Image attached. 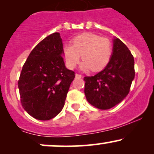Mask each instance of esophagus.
<instances>
[{
	"instance_id": "obj_1",
	"label": "esophagus",
	"mask_w": 154,
	"mask_h": 154,
	"mask_svg": "<svg viewBox=\"0 0 154 154\" xmlns=\"http://www.w3.org/2000/svg\"><path fill=\"white\" fill-rule=\"evenodd\" d=\"M75 77H76V78H81L82 76L81 75H79V74H75Z\"/></svg>"
}]
</instances>
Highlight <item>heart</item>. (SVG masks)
<instances>
[{
  "label": "heart",
  "instance_id": "heart-1",
  "mask_svg": "<svg viewBox=\"0 0 154 154\" xmlns=\"http://www.w3.org/2000/svg\"><path fill=\"white\" fill-rule=\"evenodd\" d=\"M63 56L67 66L74 69L81 59L84 60L82 69L99 72L110 61L112 55V44L109 39L101 38L93 33H84L74 38L72 45H64Z\"/></svg>",
  "mask_w": 154,
  "mask_h": 154
}]
</instances>
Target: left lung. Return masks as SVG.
<instances>
[{
  "instance_id": "left-lung-1",
  "label": "left lung",
  "mask_w": 154,
  "mask_h": 154,
  "mask_svg": "<svg viewBox=\"0 0 154 154\" xmlns=\"http://www.w3.org/2000/svg\"><path fill=\"white\" fill-rule=\"evenodd\" d=\"M135 77V61L131 52L119 38L114 40L113 53L103 70L85 77L86 99L99 109H109L128 95Z\"/></svg>"
}]
</instances>
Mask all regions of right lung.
Masks as SVG:
<instances>
[{"instance_id":"1","label":"right lung","mask_w":154,"mask_h":154,"mask_svg":"<svg viewBox=\"0 0 154 154\" xmlns=\"http://www.w3.org/2000/svg\"><path fill=\"white\" fill-rule=\"evenodd\" d=\"M59 32L43 39L31 51L18 81L22 107L39 120H49L62 110L75 72L66 68Z\"/></svg>"}]
</instances>
